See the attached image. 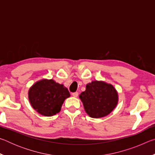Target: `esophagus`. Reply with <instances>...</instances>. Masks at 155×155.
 <instances>
[{
    "label": "esophagus",
    "instance_id": "34e87169",
    "mask_svg": "<svg viewBox=\"0 0 155 155\" xmlns=\"http://www.w3.org/2000/svg\"><path fill=\"white\" fill-rule=\"evenodd\" d=\"M72 95L74 96V97H77L78 96V92H77V91H76V92H74V93H72Z\"/></svg>",
    "mask_w": 155,
    "mask_h": 155
}]
</instances>
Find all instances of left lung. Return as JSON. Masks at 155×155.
Wrapping results in <instances>:
<instances>
[{"instance_id":"obj_1","label":"left lung","mask_w":155,"mask_h":155,"mask_svg":"<svg viewBox=\"0 0 155 155\" xmlns=\"http://www.w3.org/2000/svg\"><path fill=\"white\" fill-rule=\"evenodd\" d=\"M79 98L86 113L94 118L109 114L118 101V95L114 86L98 81L88 83L85 91L80 94Z\"/></svg>"}]
</instances>
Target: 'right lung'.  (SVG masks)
<instances>
[{
	"mask_svg": "<svg viewBox=\"0 0 155 155\" xmlns=\"http://www.w3.org/2000/svg\"><path fill=\"white\" fill-rule=\"evenodd\" d=\"M69 91L52 79L41 80L30 88L28 98L33 108L44 116H52L61 111Z\"/></svg>",
	"mask_w": 155,
	"mask_h": 155,
	"instance_id": "obj_1",
	"label": "right lung"
}]
</instances>
